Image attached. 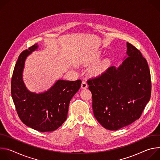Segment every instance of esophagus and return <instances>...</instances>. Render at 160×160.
<instances>
[{
    "mask_svg": "<svg viewBox=\"0 0 160 160\" xmlns=\"http://www.w3.org/2000/svg\"><path fill=\"white\" fill-rule=\"evenodd\" d=\"M87 87H88L87 83L85 81H83L82 83V85H81V88L83 89H85V88H87Z\"/></svg>",
    "mask_w": 160,
    "mask_h": 160,
    "instance_id": "1",
    "label": "esophagus"
}]
</instances>
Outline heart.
Here are the masks:
<instances>
[{"label": "heart", "instance_id": "obj_1", "mask_svg": "<svg viewBox=\"0 0 160 160\" xmlns=\"http://www.w3.org/2000/svg\"><path fill=\"white\" fill-rule=\"evenodd\" d=\"M99 57V55H98L97 56H92V57L85 56L81 59V62L86 64L93 63L98 59ZM109 61L108 59L102 60L93 67L92 73L96 75H100L107 69L109 66Z\"/></svg>", "mask_w": 160, "mask_h": 160}]
</instances>
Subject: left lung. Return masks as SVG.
Here are the masks:
<instances>
[{"instance_id": "1", "label": "left lung", "mask_w": 160, "mask_h": 160, "mask_svg": "<svg viewBox=\"0 0 160 160\" xmlns=\"http://www.w3.org/2000/svg\"><path fill=\"white\" fill-rule=\"evenodd\" d=\"M127 58L116 68L111 66L88 79L94 115L106 129L117 130L139 119L151 92L146 59L133 45L127 43Z\"/></svg>"}]
</instances>
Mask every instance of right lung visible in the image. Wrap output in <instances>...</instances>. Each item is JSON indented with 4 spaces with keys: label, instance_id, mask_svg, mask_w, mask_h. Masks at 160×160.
I'll return each instance as SVG.
<instances>
[{
    "label": "right lung",
    "instance_id": "obj_1",
    "mask_svg": "<svg viewBox=\"0 0 160 160\" xmlns=\"http://www.w3.org/2000/svg\"><path fill=\"white\" fill-rule=\"evenodd\" d=\"M38 47L35 43L19 56L11 79V96L22 123L39 132H52L66 121L70 102L82 81L59 80L43 93L30 92L22 80V71L27 57Z\"/></svg>",
    "mask_w": 160,
    "mask_h": 160
}]
</instances>
